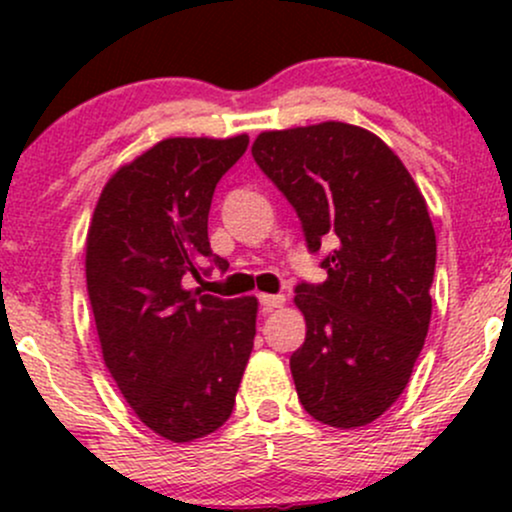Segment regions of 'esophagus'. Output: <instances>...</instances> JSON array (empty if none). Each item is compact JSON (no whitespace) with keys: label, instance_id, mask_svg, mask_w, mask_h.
I'll return each mask as SVG.
<instances>
[{"label":"esophagus","instance_id":"esophagus-1","mask_svg":"<svg viewBox=\"0 0 512 512\" xmlns=\"http://www.w3.org/2000/svg\"><path fill=\"white\" fill-rule=\"evenodd\" d=\"M286 303V296L281 293H262L260 296V305H262V313H274L276 308Z\"/></svg>","mask_w":512,"mask_h":512}]
</instances>
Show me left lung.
<instances>
[{
  "instance_id": "left-lung-1",
  "label": "left lung",
  "mask_w": 512,
  "mask_h": 512,
  "mask_svg": "<svg viewBox=\"0 0 512 512\" xmlns=\"http://www.w3.org/2000/svg\"><path fill=\"white\" fill-rule=\"evenodd\" d=\"M252 156L298 211L327 281L298 284L305 342L291 356L303 409L334 428L368 426L407 387L431 322L436 231L395 151L346 122L257 134Z\"/></svg>"
}]
</instances>
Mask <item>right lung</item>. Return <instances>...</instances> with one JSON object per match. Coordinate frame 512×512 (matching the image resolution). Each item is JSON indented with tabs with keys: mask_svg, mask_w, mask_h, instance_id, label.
<instances>
[{
	"mask_svg": "<svg viewBox=\"0 0 512 512\" xmlns=\"http://www.w3.org/2000/svg\"><path fill=\"white\" fill-rule=\"evenodd\" d=\"M228 139L170 137L105 182L86 233V284L103 361L146 428L190 443L221 428L255 342L257 298L185 289L209 245L216 182L248 149Z\"/></svg>",
	"mask_w": 512,
	"mask_h": 512,
	"instance_id": "obj_1",
	"label": "right lung"
}]
</instances>
